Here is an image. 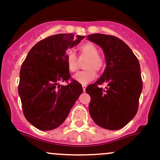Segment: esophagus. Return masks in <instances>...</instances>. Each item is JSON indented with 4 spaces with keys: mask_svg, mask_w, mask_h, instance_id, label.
Listing matches in <instances>:
<instances>
[{
    "mask_svg": "<svg viewBox=\"0 0 160 160\" xmlns=\"http://www.w3.org/2000/svg\"><path fill=\"white\" fill-rule=\"evenodd\" d=\"M82 88H83V91L85 92V88H86V85H82Z\"/></svg>",
    "mask_w": 160,
    "mask_h": 160,
    "instance_id": "1",
    "label": "esophagus"
}]
</instances>
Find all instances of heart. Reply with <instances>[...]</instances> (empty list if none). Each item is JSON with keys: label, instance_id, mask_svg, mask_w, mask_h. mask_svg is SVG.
Returning <instances> with one entry per match:
<instances>
[{"label": "heart", "instance_id": "b5f03b06", "mask_svg": "<svg viewBox=\"0 0 160 160\" xmlns=\"http://www.w3.org/2000/svg\"><path fill=\"white\" fill-rule=\"evenodd\" d=\"M80 59L86 58L84 68L86 69L82 72H79L73 76L74 80L80 84L88 83L93 80L96 77V72H99L103 68L104 59L98 54V48L92 42H85L79 47ZM66 63L68 68L70 72H74L78 69V61L75 53L72 51H68L66 56Z\"/></svg>", "mask_w": 160, "mask_h": 160}]
</instances>
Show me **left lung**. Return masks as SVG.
<instances>
[{
  "label": "left lung",
  "instance_id": "8db88e82",
  "mask_svg": "<svg viewBox=\"0 0 160 160\" xmlns=\"http://www.w3.org/2000/svg\"><path fill=\"white\" fill-rule=\"evenodd\" d=\"M87 38L102 49L107 64L100 78L85 88L91 97L90 116L99 127L118 130L138 111L142 91L140 64L130 47L115 36L96 33ZM104 82V90L98 86Z\"/></svg>",
  "mask_w": 160,
  "mask_h": 160
}]
</instances>
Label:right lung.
<instances>
[{"mask_svg":"<svg viewBox=\"0 0 160 160\" xmlns=\"http://www.w3.org/2000/svg\"><path fill=\"white\" fill-rule=\"evenodd\" d=\"M85 38L61 33L39 41L28 52L20 70L18 95L26 120L41 131L59 127L83 92L72 80L66 63L67 50Z\"/></svg>","mask_w":160,"mask_h":160,"instance_id":"right-lung-1","label":"right lung"}]
</instances>
